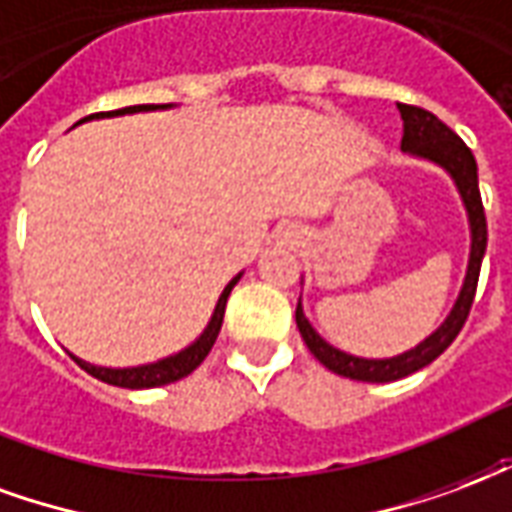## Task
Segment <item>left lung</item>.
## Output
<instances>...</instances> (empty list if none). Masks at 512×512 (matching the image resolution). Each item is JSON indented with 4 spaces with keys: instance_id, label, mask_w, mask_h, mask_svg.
I'll use <instances>...</instances> for the list:
<instances>
[{
    "instance_id": "8db88e82",
    "label": "left lung",
    "mask_w": 512,
    "mask_h": 512,
    "mask_svg": "<svg viewBox=\"0 0 512 512\" xmlns=\"http://www.w3.org/2000/svg\"><path fill=\"white\" fill-rule=\"evenodd\" d=\"M398 111H401V119H404L401 149H404L406 155H412V158L431 160V163L442 166L453 177L455 188H458L461 201H464L466 215H469L472 248H469V267H466L464 286H461V294H458L450 316L436 327V333H431L425 341L417 343L409 352L398 354V357L365 360V357H354V354L335 349V346H330L322 335L313 330L311 322L302 313V305L297 302V313H294L297 316V327H300L302 341L311 349L313 357L324 368H330L333 374L357 379V382H395V379H404V376L434 363L436 357L455 341V335L461 333L466 316L472 311L477 278H480V264H483V256H486L488 226L486 212H483V199H480V188H477V163L472 149L466 147L464 141L455 136L442 119L434 117L431 111H425L420 106H406V103H398Z\"/></svg>"
}]
</instances>
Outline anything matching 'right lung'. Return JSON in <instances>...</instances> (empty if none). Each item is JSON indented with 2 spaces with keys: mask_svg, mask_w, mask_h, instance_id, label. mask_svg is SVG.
I'll use <instances>...</instances> for the list:
<instances>
[{
  "mask_svg": "<svg viewBox=\"0 0 512 512\" xmlns=\"http://www.w3.org/2000/svg\"><path fill=\"white\" fill-rule=\"evenodd\" d=\"M155 108H171V103H163V106H128V108H119V111H100V114H89V117L78 119V122H87V119H100V117H122V114H138V111H155ZM242 278L240 275H234L229 283H226V289L218 297V305H215V311H212L210 324L204 327V333L196 338V341L190 343L188 349H182V352L171 354V357H163L158 363H149V365H136V368H100V365L84 363V360H78L76 354H70L73 360H76L87 374H92L95 379L106 384H114V387H128V390H144V387H160V384H171L182 379V376L193 374L201 363H204V357L210 354L212 343L218 338L220 333V324H223V313H226V300H229L231 289L237 286V281Z\"/></svg>",
  "mask_w": 512,
  "mask_h": 512,
  "instance_id": "obj_1",
  "label": "right lung"
}]
</instances>
